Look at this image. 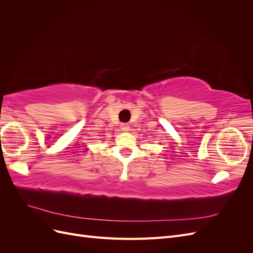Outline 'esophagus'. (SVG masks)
<instances>
[{
    "label": "esophagus",
    "instance_id": "obj_1",
    "mask_svg": "<svg viewBox=\"0 0 253 253\" xmlns=\"http://www.w3.org/2000/svg\"><path fill=\"white\" fill-rule=\"evenodd\" d=\"M120 128H121V131L126 132V131H128V129H129V126L127 124H121L120 125Z\"/></svg>",
    "mask_w": 253,
    "mask_h": 253
}]
</instances>
